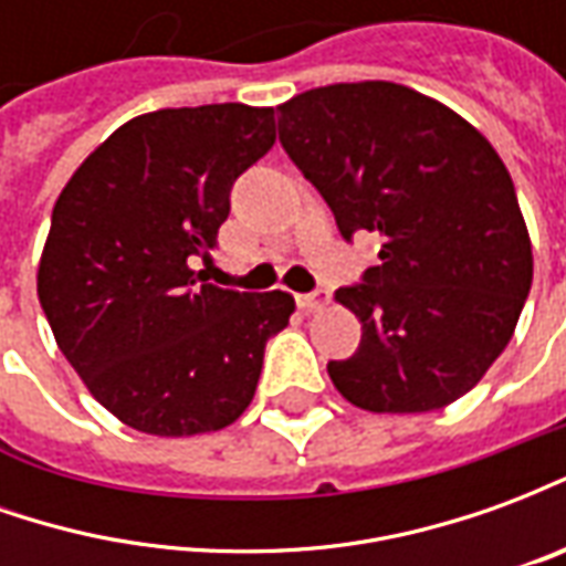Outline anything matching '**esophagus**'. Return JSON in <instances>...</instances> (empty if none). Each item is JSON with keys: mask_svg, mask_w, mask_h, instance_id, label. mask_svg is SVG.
Segmentation results:
<instances>
[{"mask_svg": "<svg viewBox=\"0 0 566 566\" xmlns=\"http://www.w3.org/2000/svg\"><path fill=\"white\" fill-rule=\"evenodd\" d=\"M331 303V291H312V294H300L296 296V306L303 312H321V308Z\"/></svg>", "mask_w": 566, "mask_h": 566, "instance_id": "1", "label": "esophagus"}]
</instances>
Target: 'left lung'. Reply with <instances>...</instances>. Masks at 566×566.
Segmentation results:
<instances>
[{
    "label": "left lung",
    "mask_w": 566,
    "mask_h": 566,
    "mask_svg": "<svg viewBox=\"0 0 566 566\" xmlns=\"http://www.w3.org/2000/svg\"><path fill=\"white\" fill-rule=\"evenodd\" d=\"M279 139L345 239L379 235V266L339 287L360 345L331 360L367 412L454 403L510 345L534 282L515 187L491 142L449 105L391 81L315 87L279 105Z\"/></svg>",
    "instance_id": "8db88e82"
}]
</instances>
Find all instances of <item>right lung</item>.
Here are the masks:
<instances>
[{
  "label": "right lung",
  "instance_id": "add662e5",
  "mask_svg": "<svg viewBox=\"0 0 566 566\" xmlns=\"http://www.w3.org/2000/svg\"><path fill=\"white\" fill-rule=\"evenodd\" d=\"M272 142V108H160L117 127L56 197L39 303L96 403L133 430L211 433L254 400L294 296L218 287L209 270L230 187Z\"/></svg>",
  "mask_w": 566,
  "mask_h": 566
}]
</instances>
